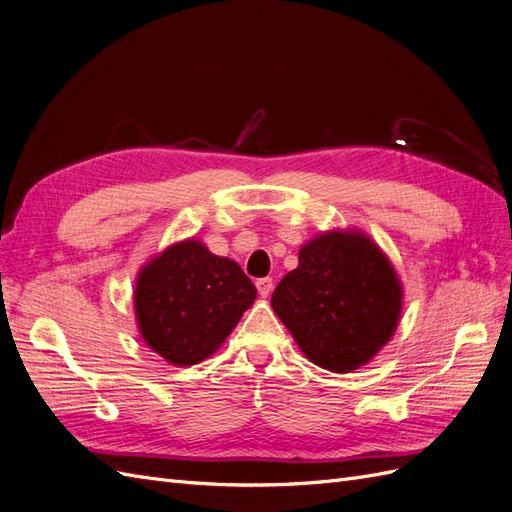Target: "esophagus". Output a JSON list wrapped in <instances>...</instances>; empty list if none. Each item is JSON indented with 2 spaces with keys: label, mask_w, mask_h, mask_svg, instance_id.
I'll return each instance as SVG.
<instances>
[{
  "label": "esophagus",
  "mask_w": 512,
  "mask_h": 512,
  "mask_svg": "<svg viewBox=\"0 0 512 512\" xmlns=\"http://www.w3.org/2000/svg\"><path fill=\"white\" fill-rule=\"evenodd\" d=\"M256 288H258V294L262 299L269 297L271 290H273V280L271 277H260V280H256Z\"/></svg>",
  "instance_id": "esophagus-1"
}]
</instances>
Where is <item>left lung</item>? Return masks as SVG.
<instances>
[{
	"label": "left lung",
	"instance_id": "obj_1",
	"mask_svg": "<svg viewBox=\"0 0 512 512\" xmlns=\"http://www.w3.org/2000/svg\"><path fill=\"white\" fill-rule=\"evenodd\" d=\"M401 299L391 260L365 232L331 230L301 247L271 307L309 361L348 374L393 337Z\"/></svg>",
	"mask_w": 512,
	"mask_h": 512
}]
</instances>
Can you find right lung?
<instances>
[{"label": "right lung", "mask_w": 512, "mask_h": 512, "mask_svg": "<svg viewBox=\"0 0 512 512\" xmlns=\"http://www.w3.org/2000/svg\"><path fill=\"white\" fill-rule=\"evenodd\" d=\"M254 299L256 286L237 262L211 254L196 239L153 256L134 286L138 331L177 367L196 365L218 350Z\"/></svg>", "instance_id": "add662e5"}]
</instances>
